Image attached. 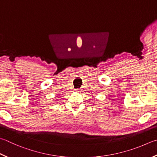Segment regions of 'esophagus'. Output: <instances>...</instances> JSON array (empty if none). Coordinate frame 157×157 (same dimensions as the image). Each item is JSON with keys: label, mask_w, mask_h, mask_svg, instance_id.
<instances>
[{"label": "esophagus", "mask_w": 157, "mask_h": 157, "mask_svg": "<svg viewBox=\"0 0 157 157\" xmlns=\"http://www.w3.org/2000/svg\"><path fill=\"white\" fill-rule=\"evenodd\" d=\"M75 91L76 92H80V89H78H78H75Z\"/></svg>", "instance_id": "1"}]
</instances>
